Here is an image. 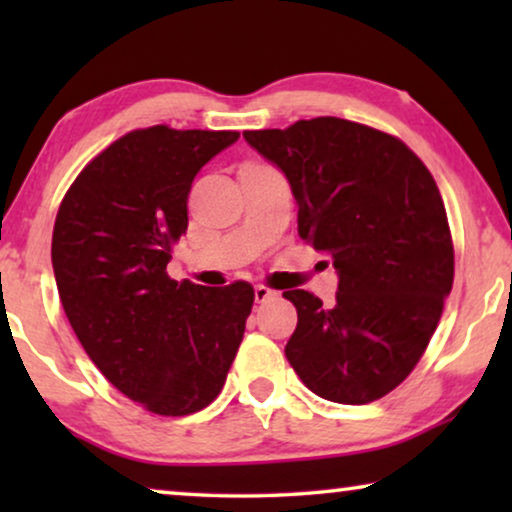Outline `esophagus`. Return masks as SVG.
I'll list each match as a JSON object with an SVG mask.
<instances>
[{
  "instance_id": "obj_1",
  "label": "esophagus",
  "mask_w": 512,
  "mask_h": 512,
  "mask_svg": "<svg viewBox=\"0 0 512 512\" xmlns=\"http://www.w3.org/2000/svg\"><path fill=\"white\" fill-rule=\"evenodd\" d=\"M254 296H256V303H265V300L275 298L277 293L272 291V289H268V286H256V289H254Z\"/></svg>"
}]
</instances>
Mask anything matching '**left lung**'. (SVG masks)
Instances as JSON below:
<instances>
[{
  "label": "left lung",
  "mask_w": 512,
  "mask_h": 512,
  "mask_svg": "<svg viewBox=\"0 0 512 512\" xmlns=\"http://www.w3.org/2000/svg\"><path fill=\"white\" fill-rule=\"evenodd\" d=\"M244 139L289 179L298 235L338 272L331 307L284 291L298 310L286 359L326 401L387 396L422 359L452 291V235L431 172L401 139L335 116Z\"/></svg>",
  "instance_id": "1"
}]
</instances>
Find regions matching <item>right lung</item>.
<instances>
[{
  "label": "right lung",
  "mask_w": 512,
  "mask_h": 512,
  "mask_svg": "<svg viewBox=\"0 0 512 512\" xmlns=\"http://www.w3.org/2000/svg\"><path fill=\"white\" fill-rule=\"evenodd\" d=\"M237 137L132 130L83 167L55 216L51 261L76 338L156 415H191L219 396L254 305L247 282L209 289L167 275L195 174Z\"/></svg>",
  "instance_id": "obj_1"
}]
</instances>
